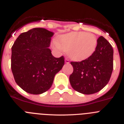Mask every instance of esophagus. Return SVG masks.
Segmentation results:
<instances>
[{"instance_id": "34e87169", "label": "esophagus", "mask_w": 124, "mask_h": 124, "mask_svg": "<svg viewBox=\"0 0 124 124\" xmlns=\"http://www.w3.org/2000/svg\"><path fill=\"white\" fill-rule=\"evenodd\" d=\"M65 63H66V64H69V63H70V61H69V60H68V59H65Z\"/></svg>"}]
</instances>
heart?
Wrapping results in <instances>:
<instances>
[{"label":"heart","instance_id":"obj_1","mask_svg":"<svg viewBox=\"0 0 124 124\" xmlns=\"http://www.w3.org/2000/svg\"><path fill=\"white\" fill-rule=\"evenodd\" d=\"M53 43L56 50L66 51L70 58L79 61L86 60L95 52L97 38L94 34L75 31L61 35Z\"/></svg>","mask_w":124,"mask_h":124}]
</instances>
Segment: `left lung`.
<instances>
[{
	"instance_id": "obj_1",
	"label": "left lung",
	"mask_w": 124,
	"mask_h": 124,
	"mask_svg": "<svg viewBox=\"0 0 124 124\" xmlns=\"http://www.w3.org/2000/svg\"><path fill=\"white\" fill-rule=\"evenodd\" d=\"M95 52L80 62H71L73 72L70 82L74 90L84 94L99 92L107 85L113 70V48L103 37L97 39Z\"/></svg>"
}]
</instances>
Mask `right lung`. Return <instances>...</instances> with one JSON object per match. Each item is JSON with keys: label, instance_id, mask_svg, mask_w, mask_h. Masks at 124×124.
<instances>
[{"label": "right lung", "instance_id": "obj_1", "mask_svg": "<svg viewBox=\"0 0 124 124\" xmlns=\"http://www.w3.org/2000/svg\"><path fill=\"white\" fill-rule=\"evenodd\" d=\"M53 35L45 28H32L20 34L12 47L14 79L27 93L40 94L47 91L64 65V57L55 58L49 48Z\"/></svg>", "mask_w": 124, "mask_h": 124}]
</instances>
